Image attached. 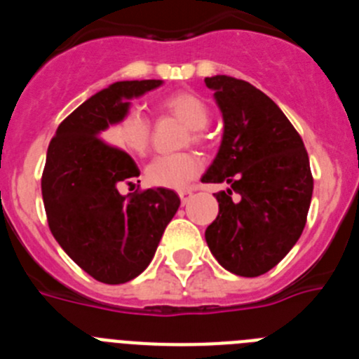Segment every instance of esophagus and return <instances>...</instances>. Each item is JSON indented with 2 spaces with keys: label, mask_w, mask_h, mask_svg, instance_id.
Returning <instances> with one entry per match:
<instances>
[{
  "label": "esophagus",
  "mask_w": 359,
  "mask_h": 359,
  "mask_svg": "<svg viewBox=\"0 0 359 359\" xmlns=\"http://www.w3.org/2000/svg\"><path fill=\"white\" fill-rule=\"evenodd\" d=\"M177 194H180V199H182L183 205H187V203L190 201V198H192V190H190V189L180 190V192H177Z\"/></svg>",
  "instance_id": "esophagus-1"
}]
</instances>
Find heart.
<instances>
[{"label":"heart","mask_w":359,"mask_h":359,"mask_svg":"<svg viewBox=\"0 0 359 359\" xmlns=\"http://www.w3.org/2000/svg\"><path fill=\"white\" fill-rule=\"evenodd\" d=\"M161 111L172 115L187 128H190V142L203 144L205 135L201 129L210 120V109L207 102L199 95L192 91H176L167 95L160 102ZM111 135L118 145L136 156L147 154L151 145V122L140 109L131 107L113 123ZM201 170V161L192 152H180V154H167L158 156L147 165L145 177L154 187L163 189H182L192 182Z\"/></svg>","instance_id":"heart-1"}]
</instances>
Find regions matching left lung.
I'll list each match as a JSON object with an SVG mask.
<instances>
[{"mask_svg": "<svg viewBox=\"0 0 359 359\" xmlns=\"http://www.w3.org/2000/svg\"><path fill=\"white\" fill-rule=\"evenodd\" d=\"M223 111L224 135L203 183L217 192L219 214L205 231L212 255L241 277H259L302 236L313 196L304 142L280 107L241 79H205Z\"/></svg>", "mask_w": 359, "mask_h": 359, "instance_id": "left-lung-1", "label": "left lung"}]
</instances>
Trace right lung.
<instances>
[{
  "label": "right lung",
  "instance_id": "1",
  "mask_svg": "<svg viewBox=\"0 0 359 359\" xmlns=\"http://www.w3.org/2000/svg\"><path fill=\"white\" fill-rule=\"evenodd\" d=\"M161 81H120L66 116L46 152L41 177L48 226L61 248L104 284L138 277L152 261L180 198L169 189L118 192L140 183V170L123 149L102 138L140 97Z\"/></svg>",
  "mask_w": 359,
  "mask_h": 359
}]
</instances>
